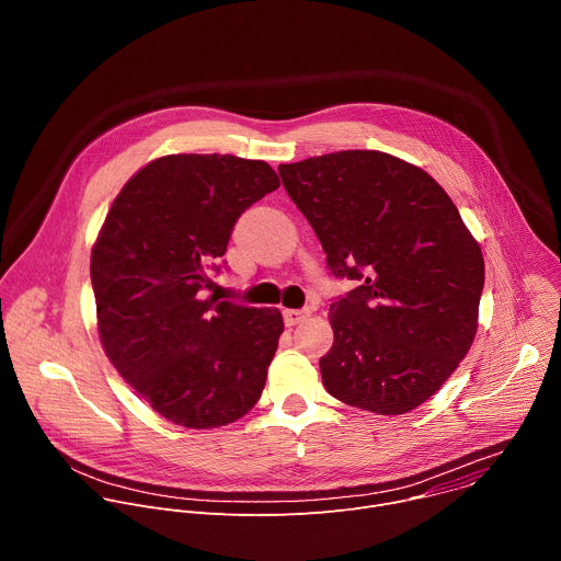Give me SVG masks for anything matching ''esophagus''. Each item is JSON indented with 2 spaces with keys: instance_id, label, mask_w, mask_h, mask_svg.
Instances as JSON below:
<instances>
[{
  "instance_id": "1",
  "label": "esophagus",
  "mask_w": 561,
  "mask_h": 561,
  "mask_svg": "<svg viewBox=\"0 0 561 561\" xmlns=\"http://www.w3.org/2000/svg\"><path fill=\"white\" fill-rule=\"evenodd\" d=\"M308 314H310V310H306V308L304 310L288 308V310H284V322H286V327H297Z\"/></svg>"
}]
</instances>
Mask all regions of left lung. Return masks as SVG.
<instances>
[{"instance_id": "1", "label": "left lung", "mask_w": 561, "mask_h": 561, "mask_svg": "<svg viewBox=\"0 0 561 561\" xmlns=\"http://www.w3.org/2000/svg\"><path fill=\"white\" fill-rule=\"evenodd\" d=\"M279 175L331 275L357 282L331 304L327 390L379 415L417 409L477 333L484 257L457 206L426 171L379 150L310 157Z\"/></svg>"}]
</instances>
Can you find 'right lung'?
<instances>
[{
	"label": "right lung",
	"instance_id": "obj_1",
	"mask_svg": "<svg viewBox=\"0 0 561 561\" xmlns=\"http://www.w3.org/2000/svg\"><path fill=\"white\" fill-rule=\"evenodd\" d=\"M279 186L260 159L167 154L115 197L91 253L102 346L146 404L186 428L244 417L284 319L206 297L234 221Z\"/></svg>",
	"mask_w": 561,
	"mask_h": 561
}]
</instances>
